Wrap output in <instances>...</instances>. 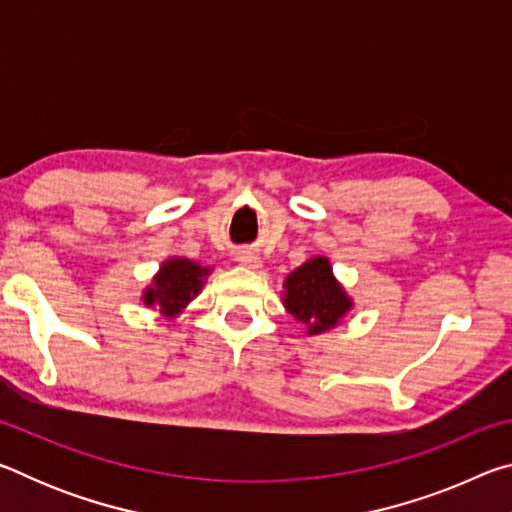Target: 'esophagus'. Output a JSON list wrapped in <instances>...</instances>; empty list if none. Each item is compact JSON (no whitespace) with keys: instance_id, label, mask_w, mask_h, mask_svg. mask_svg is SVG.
<instances>
[{"instance_id":"1","label":"esophagus","mask_w":512,"mask_h":512,"mask_svg":"<svg viewBox=\"0 0 512 512\" xmlns=\"http://www.w3.org/2000/svg\"><path fill=\"white\" fill-rule=\"evenodd\" d=\"M237 262L241 266H248V268H259L262 266V259H259L253 250H241V253L237 255Z\"/></svg>"}]
</instances>
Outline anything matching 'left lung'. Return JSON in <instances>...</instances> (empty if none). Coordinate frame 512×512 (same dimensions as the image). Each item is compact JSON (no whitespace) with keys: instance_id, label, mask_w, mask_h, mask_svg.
Listing matches in <instances>:
<instances>
[{"instance_id":"8db88e82","label":"left lung","mask_w":512,"mask_h":512,"mask_svg":"<svg viewBox=\"0 0 512 512\" xmlns=\"http://www.w3.org/2000/svg\"><path fill=\"white\" fill-rule=\"evenodd\" d=\"M284 287V305L293 318L309 327V334L334 327L352 307L350 298L336 284L332 266L325 257H314L302 264L287 277Z\"/></svg>"}]
</instances>
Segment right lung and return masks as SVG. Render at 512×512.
Masks as SVG:
<instances>
[{
    "mask_svg": "<svg viewBox=\"0 0 512 512\" xmlns=\"http://www.w3.org/2000/svg\"><path fill=\"white\" fill-rule=\"evenodd\" d=\"M210 268H203L189 259H171L162 264L160 273L155 275V287L146 291V305H160L167 316L178 314L198 291H201L203 277Z\"/></svg>",
    "mask_w": 512,
    "mask_h": 512,
    "instance_id": "right-lung-1",
    "label": "right lung"
}]
</instances>
